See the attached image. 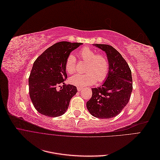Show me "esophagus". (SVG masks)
<instances>
[{
	"instance_id": "esophagus-1",
	"label": "esophagus",
	"mask_w": 160,
	"mask_h": 160,
	"mask_svg": "<svg viewBox=\"0 0 160 160\" xmlns=\"http://www.w3.org/2000/svg\"><path fill=\"white\" fill-rule=\"evenodd\" d=\"M82 89H83V88H77V91H81Z\"/></svg>"
}]
</instances>
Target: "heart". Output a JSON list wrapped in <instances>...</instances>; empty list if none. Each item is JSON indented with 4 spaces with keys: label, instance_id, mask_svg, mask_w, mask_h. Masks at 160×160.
Here are the masks:
<instances>
[{
    "label": "heart",
    "instance_id": "b5f03b06",
    "mask_svg": "<svg viewBox=\"0 0 160 160\" xmlns=\"http://www.w3.org/2000/svg\"><path fill=\"white\" fill-rule=\"evenodd\" d=\"M81 59L88 62L85 68V74H76L69 78V83L77 88H83L94 84L96 81L102 82L108 77L109 71V63L104 55L85 47L79 52ZM75 57L72 54L67 57L65 69L67 73L72 74L76 71Z\"/></svg>",
    "mask_w": 160,
    "mask_h": 160
}]
</instances>
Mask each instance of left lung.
<instances>
[{"label": "left lung", "instance_id": "obj_1", "mask_svg": "<svg viewBox=\"0 0 160 160\" xmlns=\"http://www.w3.org/2000/svg\"><path fill=\"white\" fill-rule=\"evenodd\" d=\"M105 51L109 63L106 81L101 87L92 88V96L87 108L95 118L115 117L128 103L133 89L132 71L122 55L112 46L94 44Z\"/></svg>", "mask_w": 160, "mask_h": 160}]
</instances>
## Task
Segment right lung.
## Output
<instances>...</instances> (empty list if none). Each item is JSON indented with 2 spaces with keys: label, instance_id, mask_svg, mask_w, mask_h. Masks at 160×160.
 <instances>
[{
  "label": "right lung",
  "instance_id": "right-lung-1",
  "mask_svg": "<svg viewBox=\"0 0 160 160\" xmlns=\"http://www.w3.org/2000/svg\"><path fill=\"white\" fill-rule=\"evenodd\" d=\"M81 45V42H57L34 62L28 87L32 103L38 113L51 118L65 113L71 99L77 92L75 86L64 83L67 78L65 61L70 52ZM61 84L62 87L57 90Z\"/></svg>",
  "mask_w": 160,
  "mask_h": 160
}]
</instances>
